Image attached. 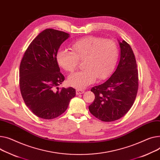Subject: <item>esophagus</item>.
<instances>
[{
    "mask_svg": "<svg viewBox=\"0 0 160 160\" xmlns=\"http://www.w3.org/2000/svg\"><path fill=\"white\" fill-rule=\"evenodd\" d=\"M84 92V90L83 89H77L76 90V93L77 94H83Z\"/></svg>",
    "mask_w": 160,
    "mask_h": 160,
    "instance_id": "1",
    "label": "esophagus"
}]
</instances>
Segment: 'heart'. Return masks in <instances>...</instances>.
<instances>
[{
	"mask_svg": "<svg viewBox=\"0 0 160 160\" xmlns=\"http://www.w3.org/2000/svg\"><path fill=\"white\" fill-rule=\"evenodd\" d=\"M71 51L60 49L57 55L58 65L68 72L77 69L83 60V70L71 74L68 78L71 86L83 89L97 79L107 77L114 68L118 55V46L112 40L97 37L80 38L72 43Z\"/></svg>",
	"mask_w": 160,
	"mask_h": 160,
	"instance_id": "b5f03b06",
	"label": "heart"
}]
</instances>
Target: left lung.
Wrapping results in <instances>:
<instances>
[{
	"label": "left lung",
	"instance_id": "1",
	"mask_svg": "<svg viewBox=\"0 0 160 160\" xmlns=\"http://www.w3.org/2000/svg\"><path fill=\"white\" fill-rule=\"evenodd\" d=\"M120 59L116 71L102 84L91 88L94 94L90 112L101 121L113 122L123 117L132 106L138 89V71L130 45L120 42Z\"/></svg>",
	"mask_w": 160,
	"mask_h": 160
}]
</instances>
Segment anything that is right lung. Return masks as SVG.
<instances>
[{
    "mask_svg": "<svg viewBox=\"0 0 160 160\" xmlns=\"http://www.w3.org/2000/svg\"><path fill=\"white\" fill-rule=\"evenodd\" d=\"M69 37L63 31L46 29L31 42L21 60L20 92L27 107L39 118H57L66 111L76 95L72 88H58L65 77L60 72L57 55Z\"/></svg>",
    "mask_w": 160,
    "mask_h": 160,
    "instance_id": "obj_1",
    "label": "right lung"
}]
</instances>
